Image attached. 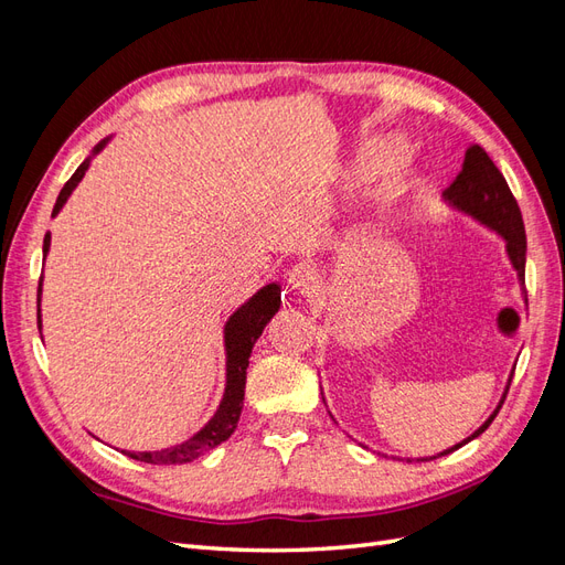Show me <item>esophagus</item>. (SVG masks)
Listing matches in <instances>:
<instances>
[{
    "instance_id": "esophagus-1",
    "label": "esophagus",
    "mask_w": 565,
    "mask_h": 565,
    "mask_svg": "<svg viewBox=\"0 0 565 565\" xmlns=\"http://www.w3.org/2000/svg\"><path fill=\"white\" fill-rule=\"evenodd\" d=\"M287 285L295 295L311 297L316 292V270L311 266L299 264L287 273Z\"/></svg>"
}]
</instances>
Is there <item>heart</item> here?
<instances>
[{
    "mask_svg": "<svg viewBox=\"0 0 565 565\" xmlns=\"http://www.w3.org/2000/svg\"><path fill=\"white\" fill-rule=\"evenodd\" d=\"M401 143L396 139H374L365 143L351 164V174L358 181H372L382 177L398 160Z\"/></svg>",
    "mask_w": 565,
    "mask_h": 565,
    "instance_id": "obj_1",
    "label": "heart"
}]
</instances>
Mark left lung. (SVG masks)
<instances>
[{"label":"left lung","instance_id":"left-lung-1","mask_svg":"<svg viewBox=\"0 0 565 565\" xmlns=\"http://www.w3.org/2000/svg\"><path fill=\"white\" fill-rule=\"evenodd\" d=\"M443 200H446L455 212L473 218L476 224L486 226L490 233H494V235L500 237V241L504 243L507 259H509L511 268H514L516 278H519L521 297H523V301L527 306V297H525V252H527V245H525L523 216H521V210H519L514 195H511V191H509V185H507L502 172H500L498 167H494V162L488 158V152L481 146H471L467 150L465 164H461V172L446 188V191H443ZM514 370H516V365L511 367V372H509V380H507V386H504V393H502L498 407L492 409L490 417L481 426H478V429L471 436H467L465 440L455 443L452 448L443 450L438 455H431V457H396V455H391V459L429 461V459H436V457H443V455H450V452L459 450L461 446H467L469 440L481 436L488 429V426L492 424V419L498 417L500 407H502V403L507 398L511 377H514ZM320 396H322V403H324L322 386H320ZM324 405H328V403H324ZM328 413H330V409H328ZM330 417H332V413H330ZM384 457H388V455H384Z\"/></svg>","mask_w":565,"mask_h":565}]
</instances>
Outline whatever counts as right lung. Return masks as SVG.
I'll use <instances>...</instances> for the list:
<instances>
[{"instance_id":"right-lung-1","label":"right lung","mask_w":565,"mask_h":565,"mask_svg":"<svg viewBox=\"0 0 565 565\" xmlns=\"http://www.w3.org/2000/svg\"><path fill=\"white\" fill-rule=\"evenodd\" d=\"M108 139H104L100 143L94 146L92 156L84 160L75 174L71 177L63 185V191L54 204V212L51 216H58L63 204L67 202V198L73 195L75 188L79 185V181L87 174V169L92 164V160L98 156L100 150L108 146ZM51 249V233L44 235V247L42 254L46 259V254ZM42 280H40V289H38V324L42 330ZM280 285L278 282H268L266 287H262L259 292L252 295L243 306L228 316L226 324H224V351H226V388H224V398H221L214 417L202 426L198 434H193L188 440L177 443L172 448H162V450H146V452H134V450H122L127 457L146 461V465H185V461H193L200 455L214 450L221 443L228 440L231 434L235 431L237 419H241L243 413V401H245V380H247V365H249V355L252 349L256 344V339L262 337L264 328L270 322V318L280 311Z\"/></svg>"}]
</instances>
